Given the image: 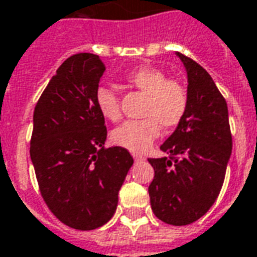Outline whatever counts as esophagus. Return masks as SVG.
<instances>
[{
  "mask_svg": "<svg viewBox=\"0 0 257 257\" xmlns=\"http://www.w3.org/2000/svg\"><path fill=\"white\" fill-rule=\"evenodd\" d=\"M133 158H134V161H143L144 157H143V155H139V154H133Z\"/></svg>",
  "mask_w": 257,
  "mask_h": 257,
  "instance_id": "1",
  "label": "esophagus"
}]
</instances>
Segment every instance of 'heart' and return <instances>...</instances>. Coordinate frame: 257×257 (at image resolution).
<instances>
[{"mask_svg":"<svg viewBox=\"0 0 257 257\" xmlns=\"http://www.w3.org/2000/svg\"><path fill=\"white\" fill-rule=\"evenodd\" d=\"M127 84L146 93L143 120H130L111 132L113 144L132 152H144L158 139L161 125L175 128L185 117L189 95L186 86L176 79H168L165 72L143 67L125 77ZM95 103L100 114L110 121L120 117L118 95L109 86H99L95 92Z\"/></svg>","mask_w":257,"mask_h":257,"instance_id":"heart-1","label":"heart"}]
</instances>
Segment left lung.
I'll list each match as a JSON object with an SVG mask.
<instances>
[{
  "label": "left lung",
  "instance_id": "1",
  "mask_svg": "<svg viewBox=\"0 0 257 257\" xmlns=\"http://www.w3.org/2000/svg\"><path fill=\"white\" fill-rule=\"evenodd\" d=\"M187 72L189 106L172 136L161 146L166 157L150 158L154 179L148 187L157 218L187 225L210 210L221 192L232 136L224 96L210 74L182 53Z\"/></svg>",
  "mask_w": 257,
  "mask_h": 257
}]
</instances>
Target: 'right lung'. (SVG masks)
Returning a JSON list of instances; mask_svg holds the SVG:
<instances>
[{
    "instance_id": "1",
    "label": "right lung",
    "mask_w": 257,
    "mask_h": 257,
    "mask_svg": "<svg viewBox=\"0 0 257 257\" xmlns=\"http://www.w3.org/2000/svg\"><path fill=\"white\" fill-rule=\"evenodd\" d=\"M105 70L96 54L68 57L33 111L31 159L42 197L58 220L79 231L113 217L134 162L125 148H105V117L95 103Z\"/></svg>"
}]
</instances>
